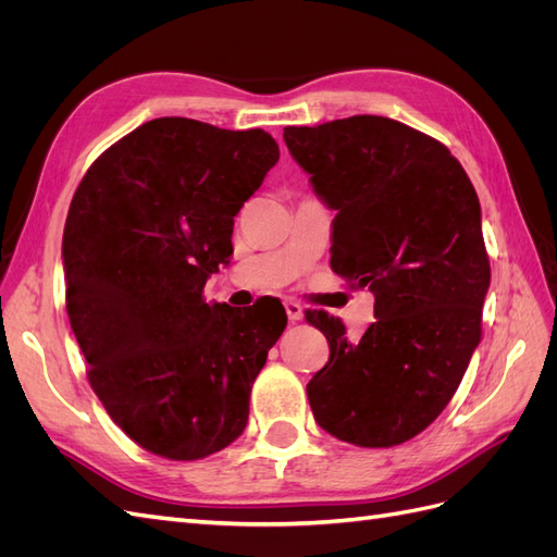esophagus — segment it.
<instances>
[{
  "mask_svg": "<svg viewBox=\"0 0 557 557\" xmlns=\"http://www.w3.org/2000/svg\"><path fill=\"white\" fill-rule=\"evenodd\" d=\"M283 307H285V313H288V318L293 320V323H295V320H301V318H305V309H301V307L297 305V301H293V299H285V301H283Z\"/></svg>",
  "mask_w": 557,
  "mask_h": 557,
  "instance_id": "obj_1",
  "label": "esophagus"
}]
</instances>
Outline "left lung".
<instances>
[{
	"mask_svg": "<svg viewBox=\"0 0 557 557\" xmlns=\"http://www.w3.org/2000/svg\"><path fill=\"white\" fill-rule=\"evenodd\" d=\"M283 139L336 211L332 269L374 293L360 342L339 318L307 313L330 344L307 385L315 423L364 448L409 442L446 409L481 342L491 262L474 185L444 144L393 117L285 127Z\"/></svg>",
	"mask_w": 557,
	"mask_h": 557,
	"instance_id": "obj_1",
	"label": "left lung"
}]
</instances>
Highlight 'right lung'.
Listing matches in <instances>:
<instances>
[{
  "mask_svg": "<svg viewBox=\"0 0 557 557\" xmlns=\"http://www.w3.org/2000/svg\"><path fill=\"white\" fill-rule=\"evenodd\" d=\"M278 162L264 129L156 117L99 156L66 213V313L113 423L166 460L244 432L252 381L285 330L276 301L207 305L234 215Z\"/></svg>",
  "mask_w": 557,
  "mask_h": 557,
  "instance_id": "obj_1",
  "label": "right lung"
}]
</instances>
